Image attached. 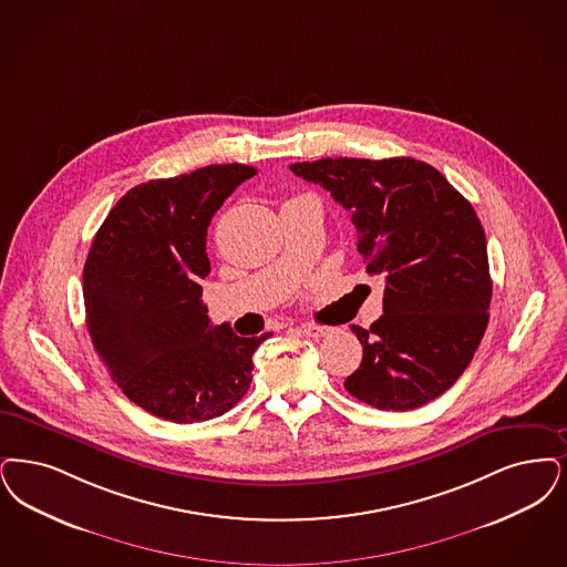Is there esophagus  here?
Returning a JSON list of instances; mask_svg holds the SVG:
<instances>
[{
	"label": "esophagus",
	"instance_id": "1",
	"mask_svg": "<svg viewBox=\"0 0 567 567\" xmlns=\"http://www.w3.org/2000/svg\"><path fill=\"white\" fill-rule=\"evenodd\" d=\"M301 333L303 336H308V338H324V336H329L331 333V327H324V324H315V322H303L301 324Z\"/></svg>",
	"mask_w": 567,
	"mask_h": 567
}]
</instances>
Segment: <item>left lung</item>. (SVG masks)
<instances>
[{"label":"left lung","mask_w":567,"mask_h":567,"mask_svg":"<svg viewBox=\"0 0 567 567\" xmlns=\"http://www.w3.org/2000/svg\"><path fill=\"white\" fill-rule=\"evenodd\" d=\"M352 213L367 274L384 276V315L352 324L363 363L346 390L371 408L408 411L464 373L487 329V240L471 203L413 158H322L291 164Z\"/></svg>","instance_id":"left-lung-1"}]
</instances>
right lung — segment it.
<instances>
[{"label":"right lung","mask_w":567,"mask_h":567,"mask_svg":"<svg viewBox=\"0 0 567 567\" xmlns=\"http://www.w3.org/2000/svg\"><path fill=\"white\" fill-rule=\"evenodd\" d=\"M257 171L210 164L126 192L99 227L84 266L86 327L122 392L147 413L194 424L224 415L249 390L259 338L210 324L203 278L206 227Z\"/></svg>","instance_id":"add662e5"}]
</instances>
